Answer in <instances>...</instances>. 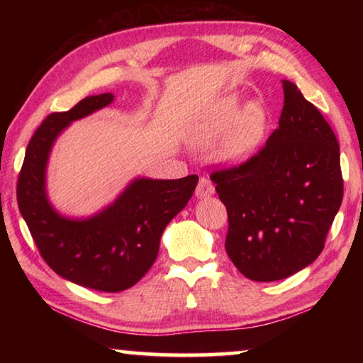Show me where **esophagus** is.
I'll return each instance as SVG.
<instances>
[{"label": "esophagus", "mask_w": 363, "mask_h": 363, "mask_svg": "<svg viewBox=\"0 0 363 363\" xmlns=\"http://www.w3.org/2000/svg\"><path fill=\"white\" fill-rule=\"evenodd\" d=\"M214 194V186L208 177H201L199 181V186L195 189V195L199 199H206V196H211Z\"/></svg>", "instance_id": "1"}]
</instances>
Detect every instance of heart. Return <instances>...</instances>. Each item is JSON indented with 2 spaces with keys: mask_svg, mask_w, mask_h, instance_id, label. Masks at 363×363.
I'll return each mask as SVG.
<instances>
[{
  "mask_svg": "<svg viewBox=\"0 0 363 363\" xmlns=\"http://www.w3.org/2000/svg\"><path fill=\"white\" fill-rule=\"evenodd\" d=\"M269 113L261 102L243 107L237 94L220 97L190 123L186 143L195 150L208 152L218 146L224 163H242L259 149L267 131Z\"/></svg>",
  "mask_w": 363,
  "mask_h": 363,
  "instance_id": "b5f03b06",
  "label": "heart"
}]
</instances>
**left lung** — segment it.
Segmentation results:
<instances>
[{
  "instance_id": "8db88e82",
  "label": "left lung",
  "mask_w": 363,
  "mask_h": 363,
  "mask_svg": "<svg viewBox=\"0 0 363 363\" xmlns=\"http://www.w3.org/2000/svg\"><path fill=\"white\" fill-rule=\"evenodd\" d=\"M284 84L279 128L238 167L211 174L225 205V251L245 277L275 281L314 262L342 201L340 145L296 84Z\"/></svg>"
}]
</instances>
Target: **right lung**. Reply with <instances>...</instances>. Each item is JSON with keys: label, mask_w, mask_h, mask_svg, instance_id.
I'll return each mask as SVG.
<instances>
[{"label": "right lung", "mask_w": 363, "mask_h": 363, "mask_svg": "<svg viewBox=\"0 0 363 363\" xmlns=\"http://www.w3.org/2000/svg\"><path fill=\"white\" fill-rule=\"evenodd\" d=\"M112 93L84 97L69 112L51 113L27 145L17 203L43 259L60 277L91 290L118 293L144 277L155 262L160 238L186 208L199 176L136 177L113 203L89 218H69L51 205L46 169L52 145L72 121L113 102Z\"/></svg>", "instance_id": "obj_1"}]
</instances>
